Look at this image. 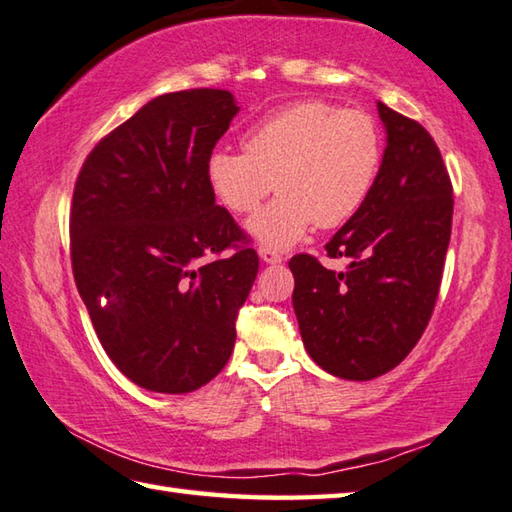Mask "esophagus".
I'll use <instances>...</instances> for the list:
<instances>
[{
  "mask_svg": "<svg viewBox=\"0 0 512 512\" xmlns=\"http://www.w3.org/2000/svg\"><path fill=\"white\" fill-rule=\"evenodd\" d=\"M257 253H259V259H262L264 264H279V262H282V255H279L277 250H273V248L259 246Z\"/></svg>",
  "mask_w": 512,
  "mask_h": 512,
  "instance_id": "obj_1",
  "label": "esophagus"
}]
</instances>
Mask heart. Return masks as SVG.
Instances as JSON below:
<instances>
[{"label":"heart","instance_id":"1","mask_svg":"<svg viewBox=\"0 0 512 512\" xmlns=\"http://www.w3.org/2000/svg\"><path fill=\"white\" fill-rule=\"evenodd\" d=\"M242 144L244 153L219 148L208 157V186L235 215L253 213L279 190L246 224L257 244L273 250L302 242L313 224L328 230L350 222L373 193L384 159L373 117L315 99L270 113Z\"/></svg>","mask_w":512,"mask_h":512}]
</instances>
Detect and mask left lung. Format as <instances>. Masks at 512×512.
I'll return each mask as SVG.
<instances>
[{
    "mask_svg": "<svg viewBox=\"0 0 512 512\" xmlns=\"http://www.w3.org/2000/svg\"><path fill=\"white\" fill-rule=\"evenodd\" d=\"M386 148L373 193L326 244L348 259L328 270L295 255L293 308L326 373L368 382L415 348L433 315L453 224V186L428 130L377 102Z\"/></svg>",
    "mask_w": 512,
    "mask_h": 512,
    "instance_id": "obj_1",
    "label": "left lung"
}]
</instances>
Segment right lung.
Wrapping results in <instances>:
<instances>
[{"label":"right lung","mask_w":512,"mask_h":512,"mask_svg":"<svg viewBox=\"0 0 512 512\" xmlns=\"http://www.w3.org/2000/svg\"><path fill=\"white\" fill-rule=\"evenodd\" d=\"M237 113L228 90L159 95L106 135L77 177V290L110 362L153 393H193L226 366L257 277V253L206 179Z\"/></svg>","instance_id":"1"}]
</instances>
